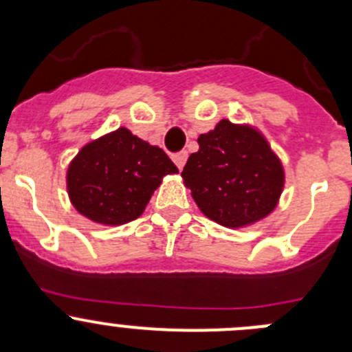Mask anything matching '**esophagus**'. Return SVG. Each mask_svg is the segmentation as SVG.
Masks as SVG:
<instances>
[{"mask_svg":"<svg viewBox=\"0 0 352 352\" xmlns=\"http://www.w3.org/2000/svg\"><path fill=\"white\" fill-rule=\"evenodd\" d=\"M187 151H179V153H175L172 156V160H173V163H175L177 165V168L179 170H182L184 168V165H186V162H187Z\"/></svg>","mask_w":352,"mask_h":352,"instance_id":"obj_1","label":"esophagus"}]
</instances>
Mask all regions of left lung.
I'll list each match as a JSON object with an SVG mask.
<instances>
[{
    "mask_svg": "<svg viewBox=\"0 0 352 352\" xmlns=\"http://www.w3.org/2000/svg\"><path fill=\"white\" fill-rule=\"evenodd\" d=\"M197 143L199 151L189 156L182 177L209 219L242 228L276 208L285 170L257 129L223 119Z\"/></svg>",
    "mask_w": 352,
    "mask_h": 352,
    "instance_id": "obj_1",
    "label": "left lung"
}]
</instances>
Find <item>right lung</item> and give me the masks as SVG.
I'll return each mask as SVG.
<instances>
[{
	"label": "right lung",
	"instance_id": "right-lung-1",
	"mask_svg": "<svg viewBox=\"0 0 352 352\" xmlns=\"http://www.w3.org/2000/svg\"><path fill=\"white\" fill-rule=\"evenodd\" d=\"M177 172L162 148L119 127L74 156L66 175L67 194L91 221L124 225L140 218L163 177Z\"/></svg>",
	"mask_w": 352,
	"mask_h": 352
}]
</instances>
